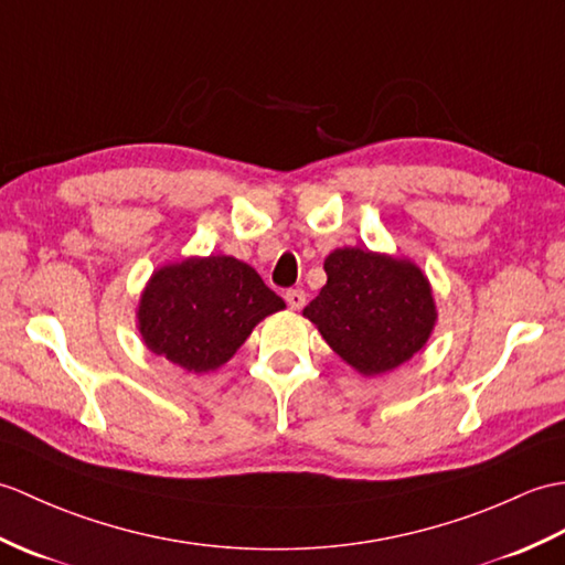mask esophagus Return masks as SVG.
I'll use <instances>...</instances> for the list:
<instances>
[{
  "mask_svg": "<svg viewBox=\"0 0 565 565\" xmlns=\"http://www.w3.org/2000/svg\"><path fill=\"white\" fill-rule=\"evenodd\" d=\"M286 303L291 310H300L306 306V291L303 288H291V291H286Z\"/></svg>",
  "mask_w": 565,
  "mask_h": 565,
  "instance_id": "obj_1",
  "label": "esophagus"
}]
</instances>
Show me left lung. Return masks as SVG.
Segmentation results:
<instances>
[{
  "label": "left lung",
  "instance_id": "left-lung-1",
  "mask_svg": "<svg viewBox=\"0 0 565 565\" xmlns=\"http://www.w3.org/2000/svg\"><path fill=\"white\" fill-rule=\"evenodd\" d=\"M327 284L303 315L361 375L395 371L428 342L436 324L426 274L409 259L339 247L324 259Z\"/></svg>",
  "mask_w": 565,
  "mask_h": 565
}]
</instances>
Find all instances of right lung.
Instances as JSON below:
<instances>
[{"instance_id": "right-lung-1", "label": "right lung", "mask_w": 565, "mask_h": 565, "mask_svg": "<svg viewBox=\"0 0 565 565\" xmlns=\"http://www.w3.org/2000/svg\"><path fill=\"white\" fill-rule=\"evenodd\" d=\"M286 303L245 262L228 255L188 257L153 271L137 320L156 356L190 373L226 363L253 327Z\"/></svg>"}]
</instances>
